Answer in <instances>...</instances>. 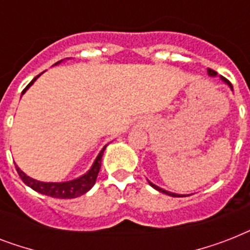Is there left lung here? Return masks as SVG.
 <instances>
[{
	"label": "left lung",
	"instance_id": "left-lung-1",
	"mask_svg": "<svg viewBox=\"0 0 250 250\" xmlns=\"http://www.w3.org/2000/svg\"><path fill=\"white\" fill-rule=\"evenodd\" d=\"M208 74H209L210 76H215V75H217V72L214 71V70H211V68H208ZM221 78H222V76H221ZM222 80H223V82H225L226 84H229V88L232 89V85H231V83H229V80H226L225 78H222ZM148 182H149V180H148ZM149 184H150V186H152L153 188H154V189L160 190V192H162V193H165V194H168V196H172V197H186V194H176V193H172V192H168V190L162 189V188H160V187L156 186V184H153L152 182H149Z\"/></svg>",
	"mask_w": 250,
	"mask_h": 250
}]
</instances>
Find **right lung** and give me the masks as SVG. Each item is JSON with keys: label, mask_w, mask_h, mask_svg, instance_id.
I'll return each mask as SVG.
<instances>
[{"label": "right lung", "mask_w": 250, "mask_h": 250, "mask_svg": "<svg viewBox=\"0 0 250 250\" xmlns=\"http://www.w3.org/2000/svg\"><path fill=\"white\" fill-rule=\"evenodd\" d=\"M62 61H58L56 64L61 63ZM41 75V74H40ZM40 75H37L35 79L25 86L21 94H24V92L28 89L29 86L32 85L33 82L39 78ZM106 145L102 148V150L100 152V154L97 156V158L94 160L93 165L90 167V170L86 172V174L82 175L80 178L74 179V180H70V182H63V183H45V182H39L36 179H32L27 176V175L23 172V171L19 168V167L15 165L17 167V171L21 179L24 182V184H27L28 187H31L33 190H36L39 193L45 194V196H50V197L54 198H75L79 197L82 194L86 193L88 190L94 186L96 183V179H97V175L100 172V168H101V160L102 156H104V150H105Z\"/></svg>", "instance_id": "1"}]
</instances>
